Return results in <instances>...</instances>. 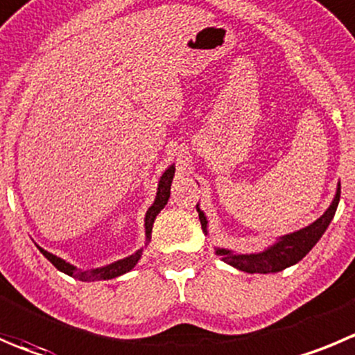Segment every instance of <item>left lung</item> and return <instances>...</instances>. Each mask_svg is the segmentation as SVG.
<instances>
[{
  "mask_svg": "<svg viewBox=\"0 0 355 355\" xmlns=\"http://www.w3.org/2000/svg\"><path fill=\"white\" fill-rule=\"evenodd\" d=\"M340 202V187L336 191V197L333 200V204L329 205L326 212L320 216L317 221H313L312 225H309L303 230L295 232L291 235H286L281 241L273 244L272 248H268L266 251L258 252V254H234V252L226 251V249H218L216 254L223 256V261L228 263V265L235 266V268L242 270V272L248 273H273L281 272V270L288 268V266L295 265L300 259L305 258L309 254L310 249L317 244L322 234L326 232V228L331 223L333 216H335L336 207H338ZM198 218L202 223V230L205 232L207 228V221H205L204 212L198 209L197 205Z\"/></svg>",
  "mask_w": 355,
  "mask_h": 355,
  "instance_id": "1",
  "label": "left lung"
}]
</instances>
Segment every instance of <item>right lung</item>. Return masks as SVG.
<instances>
[{"mask_svg": "<svg viewBox=\"0 0 355 355\" xmlns=\"http://www.w3.org/2000/svg\"><path fill=\"white\" fill-rule=\"evenodd\" d=\"M172 178H174V165H171V167H168L167 171L164 172V175L160 178V183H158L157 198H155L153 205H151V207L148 209V212H146V223H144V226H146V239H148V241L151 239V230H153L155 218H157L158 212H160L162 209L165 207L168 197H171ZM40 251L43 252V256H45V258L49 259V261L52 263V265L55 266L57 270H60V272H64V273H67V275L74 277V279H78V281L87 282V281H106V279H114V277H118V275H123L125 272H129V270H132L134 266H136V263L139 261L143 249H139L137 252H134V254L129 256V258L120 259V261H114V263H111V265L103 266V268H96V270H80V268H76V266L66 263L64 259H60V258H57V256L50 254V252H46L45 249L40 248Z\"/></svg>", "mask_w": 355, "mask_h": 355, "instance_id": "add662e5", "label": "right lung"}]
</instances>
